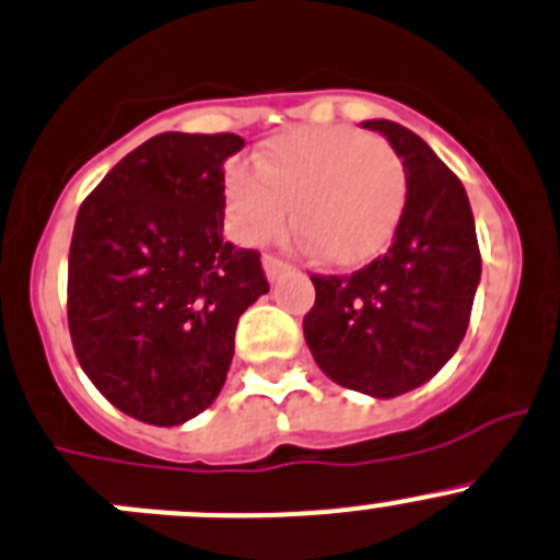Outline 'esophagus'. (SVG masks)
Returning a JSON list of instances; mask_svg holds the SVG:
<instances>
[{
    "label": "esophagus",
    "instance_id": "esophagus-1",
    "mask_svg": "<svg viewBox=\"0 0 560 560\" xmlns=\"http://www.w3.org/2000/svg\"><path fill=\"white\" fill-rule=\"evenodd\" d=\"M262 268H265V276H268L270 281H276L281 273H287V270H290V262H284V259L276 257V254H265Z\"/></svg>",
    "mask_w": 560,
    "mask_h": 560
}]
</instances>
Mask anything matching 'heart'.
<instances>
[{
    "mask_svg": "<svg viewBox=\"0 0 560 560\" xmlns=\"http://www.w3.org/2000/svg\"><path fill=\"white\" fill-rule=\"evenodd\" d=\"M257 172L226 175L232 226L246 243H262L290 224L323 262L350 268L372 259L394 235L407 199L399 153L355 128H303L257 153Z\"/></svg>",
    "mask_w": 560,
    "mask_h": 560,
    "instance_id": "heart-1",
    "label": "heart"
}]
</instances>
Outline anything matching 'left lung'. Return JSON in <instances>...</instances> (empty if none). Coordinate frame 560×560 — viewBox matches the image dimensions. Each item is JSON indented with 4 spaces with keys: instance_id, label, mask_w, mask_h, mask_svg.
<instances>
[{
    "instance_id": "8db88e82",
    "label": "left lung",
    "mask_w": 560,
    "mask_h": 560,
    "mask_svg": "<svg viewBox=\"0 0 560 560\" xmlns=\"http://www.w3.org/2000/svg\"><path fill=\"white\" fill-rule=\"evenodd\" d=\"M399 153L405 210L385 257L352 276H312L317 290L303 336L334 383L374 399L435 377L470 323L481 254L459 177L430 144L390 119H366Z\"/></svg>"
}]
</instances>
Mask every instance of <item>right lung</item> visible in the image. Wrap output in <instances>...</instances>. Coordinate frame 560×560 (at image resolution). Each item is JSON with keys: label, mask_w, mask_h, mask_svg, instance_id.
<instances>
[{"label": "right lung", "mask_w": 560, "mask_h": 560, "mask_svg": "<svg viewBox=\"0 0 560 560\" xmlns=\"http://www.w3.org/2000/svg\"><path fill=\"white\" fill-rule=\"evenodd\" d=\"M235 133H159L84 199L68 257L75 358L125 416L180 427L224 388L241 314L270 290L224 241Z\"/></svg>", "instance_id": "obj_1"}]
</instances>
